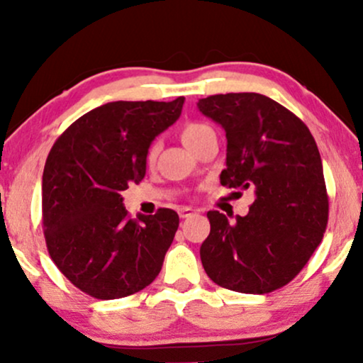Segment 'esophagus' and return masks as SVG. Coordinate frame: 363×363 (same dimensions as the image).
I'll return each mask as SVG.
<instances>
[{"label": "esophagus", "instance_id": "esophagus-1", "mask_svg": "<svg viewBox=\"0 0 363 363\" xmlns=\"http://www.w3.org/2000/svg\"><path fill=\"white\" fill-rule=\"evenodd\" d=\"M194 213L196 210H193V208H179V216H181V218H187V216H193Z\"/></svg>", "mask_w": 363, "mask_h": 363}]
</instances>
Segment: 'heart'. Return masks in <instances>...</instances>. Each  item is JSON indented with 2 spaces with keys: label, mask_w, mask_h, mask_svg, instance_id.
I'll list each match as a JSON object with an SVG mask.
<instances>
[{
  "label": "heart",
  "mask_w": 363,
  "mask_h": 363,
  "mask_svg": "<svg viewBox=\"0 0 363 363\" xmlns=\"http://www.w3.org/2000/svg\"><path fill=\"white\" fill-rule=\"evenodd\" d=\"M211 133H213V129H211L205 123H187L181 131V140L187 148L193 150L196 145L199 143V141L205 138V136L211 135ZM157 153H158V143H152L147 152L148 164H153V162H155Z\"/></svg>",
  "instance_id": "1"
}]
</instances>
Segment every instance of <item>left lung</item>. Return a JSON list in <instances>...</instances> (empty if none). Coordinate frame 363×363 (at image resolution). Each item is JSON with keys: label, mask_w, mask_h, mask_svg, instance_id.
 <instances>
[{"label": "left lung", "mask_w": 363, "mask_h": 363, "mask_svg": "<svg viewBox=\"0 0 363 363\" xmlns=\"http://www.w3.org/2000/svg\"><path fill=\"white\" fill-rule=\"evenodd\" d=\"M198 109L225 129L222 186L254 191L249 213L237 215L235 222L208 211L203 268L216 285L240 294L281 289L307 264L328 225L314 136L294 112L252 91L199 99Z\"/></svg>", "instance_id": "obj_1"}]
</instances>
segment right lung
I'll return each mask as SVG.
<instances>
[{"instance_id": "1", "label": "right lung", "mask_w": 363, "mask_h": 363, "mask_svg": "<svg viewBox=\"0 0 363 363\" xmlns=\"http://www.w3.org/2000/svg\"><path fill=\"white\" fill-rule=\"evenodd\" d=\"M172 102H109L83 114L56 140L43 174V225L60 272L90 297H128L160 273L179 215L129 218L121 191L147 172L152 141L181 116Z\"/></svg>"}]
</instances>
